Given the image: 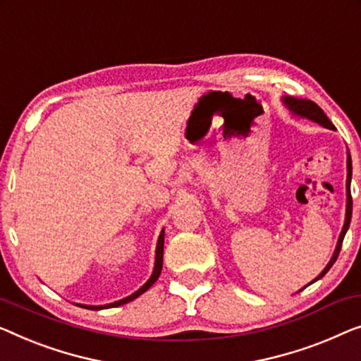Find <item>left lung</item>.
Returning <instances> with one entry per match:
<instances>
[{
	"label": "left lung",
	"instance_id": "8db88e82",
	"mask_svg": "<svg viewBox=\"0 0 361 361\" xmlns=\"http://www.w3.org/2000/svg\"><path fill=\"white\" fill-rule=\"evenodd\" d=\"M283 102H285V106L288 107L290 111L295 114V116L305 117L307 120H312V122L322 125L324 128L336 130V127H334V123L331 122V120H329V117L326 116V114H324L322 109L317 106V104L312 102V101H307V99H296V97H283ZM347 171H348V174H347V213H345V223H343L342 233H341V236H338V241H337V247H336V250H334L331 260H329V264L326 265V269H324L321 274L317 275L316 279L311 281V283H314L316 280L322 279V276L329 271V269L332 267L334 262H336L337 257H338V252H341L343 238H345V233H347V229L350 226V219H352V193H350V182H352V161H350V154H348V159H347ZM311 283H307V285H311Z\"/></svg>",
	"mask_w": 361,
	"mask_h": 361
}]
</instances>
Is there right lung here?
<instances>
[{
	"instance_id": "right-lung-1",
	"label": "right lung",
	"mask_w": 361,
	"mask_h": 361,
	"mask_svg": "<svg viewBox=\"0 0 361 361\" xmlns=\"http://www.w3.org/2000/svg\"><path fill=\"white\" fill-rule=\"evenodd\" d=\"M163 250H164V229L161 231L159 238H158V244H156V257H154V269H153V274L148 279V281L142 286V288H138L135 293H132L127 298H123V300H118L116 302H111V305H104V306H87V305H81V307H87V310H92V311H97V310H106V307H117V306H122V305H127V302L133 301L135 298H138L140 295H143L146 290L149 288L151 285L154 283L156 280H158V276L161 275V270H163Z\"/></svg>"
}]
</instances>
